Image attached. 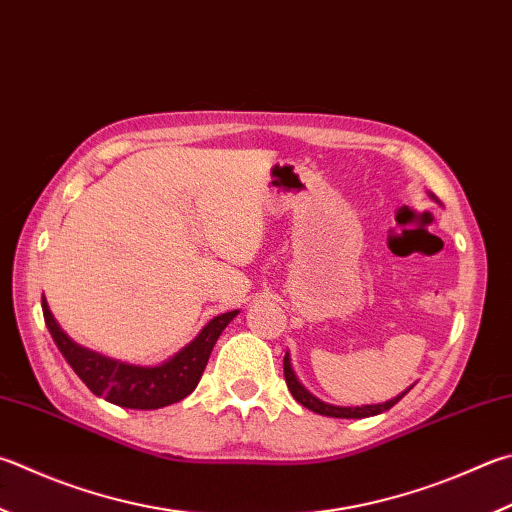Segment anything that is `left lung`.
I'll return each instance as SVG.
<instances>
[{"mask_svg":"<svg viewBox=\"0 0 512 512\" xmlns=\"http://www.w3.org/2000/svg\"><path fill=\"white\" fill-rule=\"evenodd\" d=\"M284 378H286V385L288 389H291L293 398L300 405H304L306 410H311L315 414H322V416H333V418H367V416H376V414H383L387 410H392V407L401 401V398L410 392V389H405L403 394H398L396 398H392V401L387 403H378V405H362V407H338V405H329V403H322L320 398H315L313 394L306 392V389L302 387L300 380H297L295 371L291 367V356H284Z\"/></svg>","mask_w":512,"mask_h":512,"instance_id":"8db88e82","label":"left lung"}]
</instances>
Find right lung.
<instances>
[{
  "mask_svg": "<svg viewBox=\"0 0 512 512\" xmlns=\"http://www.w3.org/2000/svg\"><path fill=\"white\" fill-rule=\"evenodd\" d=\"M42 313L53 342L91 392L129 410H159V407L183 401L194 392L208 365L212 347L239 311H228L212 318L188 347L156 367L127 365V362L100 356L96 351L76 345L55 322L44 295Z\"/></svg>",
  "mask_w": 512,
  "mask_h": 512,
  "instance_id": "1",
  "label": "right lung"
}]
</instances>
